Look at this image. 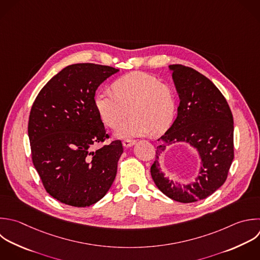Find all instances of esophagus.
Listing matches in <instances>:
<instances>
[{"label":"esophagus","instance_id":"esophagus-1","mask_svg":"<svg viewBox=\"0 0 260 260\" xmlns=\"http://www.w3.org/2000/svg\"><path fill=\"white\" fill-rule=\"evenodd\" d=\"M135 143H136V141L133 140V139H126V140L123 141V146H124V147H131V146H133Z\"/></svg>","mask_w":260,"mask_h":260}]
</instances>
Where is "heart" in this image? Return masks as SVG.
Returning a JSON list of instances; mask_svg holds the SVG:
<instances>
[{
	"label": "heart",
	"mask_w": 260,
	"mask_h": 260,
	"mask_svg": "<svg viewBox=\"0 0 260 260\" xmlns=\"http://www.w3.org/2000/svg\"><path fill=\"white\" fill-rule=\"evenodd\" d=\"M113 90L103 89L94 95V108L105 125L116 128L126 117H131L116 131L120 138L159 133L172 123L177 108L173 90L144 72H131L116 79Z\"/></svg>",
	"instance_id": "obj_1"
}]
</instances>
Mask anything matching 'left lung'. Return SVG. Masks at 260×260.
I'll use <instances>...</instances> for the list:
<instances>
[{
	"mask_svg": "<svg viewBox=\"0 0 260 260\" xmlns=\"http://www.w3.org/2000/svg\"><path fill=\"white\" fill-rule=\"evenodd\" d=\"M169 69L180 104L176 120L158 138L161 143L150 174L165 195L191 203L208 197L226 180L234 158V121L225 99L208 78L183 65H170ZM178 142L193 147L201 159L196 180L186 184L166 177L159 164L166 146Z\"/></svg>",
	"mask_w": 260,
	"mask_h": 260,
	"instance_id": "obj_1",
	"label": "left lung"
}]
</instances>
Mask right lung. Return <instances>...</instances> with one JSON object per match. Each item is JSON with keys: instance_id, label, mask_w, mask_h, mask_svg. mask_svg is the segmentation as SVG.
Segmentation results:
<instances>
[{"instance_id": "1", "label": "right lung", "mask_w": 260, "mask_h": 260, "mask_svg": "<svg viewBox=\"0 0 260 260\" xmlns=\"http://www.w3.org/2000/svg\"><path fill=\"white\" fill-rule=\"evenodd\" d=\"M119 69L91 63L67 66L40 91L29 115L32 161L47 192L62 203L90 206L110 190L123 153L94 108L98 87Z\"/></svg>"}]
</instances>
